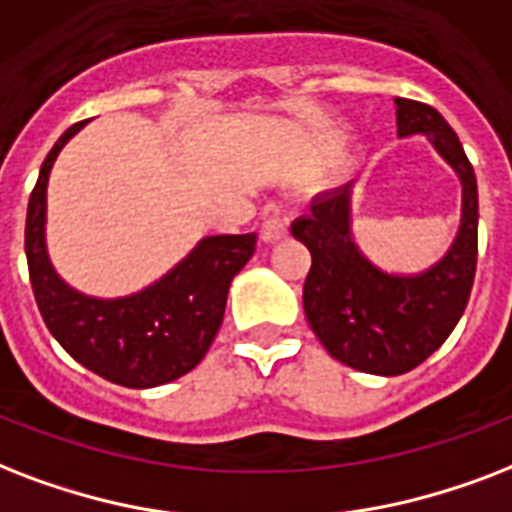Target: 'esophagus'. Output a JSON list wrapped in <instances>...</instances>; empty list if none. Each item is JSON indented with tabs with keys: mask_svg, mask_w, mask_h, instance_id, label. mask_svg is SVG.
<instances>
[{
	"mask_svg": "<svg viewBox=\"0 0 512 512\" xmlns=\"http://www.w3.org/2000/svg\"><path fill=\"white\" fill-rule=\"evenodd\" d=\"M261 237H264L267 243H277V240H285V237H288V227H285V221L280 219L277 205H269L267 213H264V221H261Z\"/></svg>",
	"mask_w": 512,
	"mask_h": 512,
	"instance_id": "1",
	"label": "esophagus"
}]
</instances>
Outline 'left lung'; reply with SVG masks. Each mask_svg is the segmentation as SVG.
<instances>
[{"label":"left lung","mask_w":512,"mask_h":512,"mask_svg":"<svg viewBox=\"0 0 512 512\" xmlns=\"http://www.w3.org/2000/svg\"><path fill=\"white\" fill-rule=\"evenodd\" d=\"M398 136H425L462 181V221L441 261L390 275L360 253L350 229L352 184L318 194L291 224L312 253L304 315L328 355L366 374L398 376L441 347L462 318L478 261V184L451 125L433 106L395 98Z\"/></svg>","instance_id":"obj_1"}]
</instances>
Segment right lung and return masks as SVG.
<instances>
[{
    "mask_svg": "<svg viewBox=\"0 0 512 512\" xmlns=\"http://www.w3.org/2000/svg\"><path fill=\"white\" fill-rule=\"evenodd\" d=\"M71 125L42 162L26 213V259L45 326L71 358L109 382L146 390L189 374L219 334L232 277L256 251V235L202 237L184 261L149 288L95 299L63 283L47 256V178Z\"/></svg>",
    "mask_w": 512,
    "mask_h": 512,
    "instance_id": "right-lung-1",
    "label": "right lung"
}]
</instances>
